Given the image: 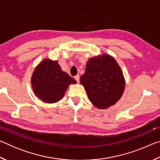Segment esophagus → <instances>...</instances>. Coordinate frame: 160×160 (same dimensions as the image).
I'll list each match as a JSON object with an SVG mask.
<instances>
[{"instance_id": "obj_1", "label": "esophagus", "mask_w": 160, "mask_h": 160, "mask_svg": "<svg viewBox=\"0 0 160 160\" xmlns=\"http://www.w3.org/2000/svg\"><path fill=\"white\" fill-rule=\"evenodd\" d=\"M74 78H75V80H76L78 82H79V80H80V76H79V75H75V76L74 77Z\"/></svg>"}]
</instances>
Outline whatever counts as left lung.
Instances as JSON below:
<instances>
[{
	"label": "left lung",
	"mask_w": 160,
	"mask_h": 160,
	"mask_svg": "<svg viewBox=\"0 0 160 160\" xmlns=\"http://www.w3.org/2000/svg\"><path fill=\"white\" fill-rule=\"evenodd\" d=\"M89 100L98 109H107L117 102L125 89L123 72L112 56L103 54L87 62L80 77Z\"/></svg>",
	"instance_id": "left-lung-1"
}]
</instances>
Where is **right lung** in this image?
I'll list each match as a JSON object with an SVG mask.
<instances>
[{"label": "right lung", "mask_w": 160, "mask_h": 160, "mask_svg": "<svg viewBox=\"0 0 160 160\" xmlns=\"http://www.w3.org/2000/svg\"><path fill=\"white\" fill-rule=\"evenodd\" d=\"M76 82V80L61 70L57 61L48 58L38 65L31 78L35 95L49 104L61 100L70 84Z\"/></svg>", "instance_id": "obj_1"}]
</instances>
